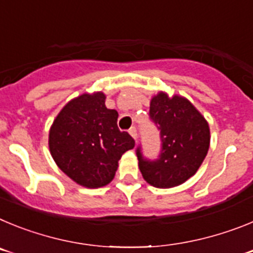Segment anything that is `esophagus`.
Listing matches in <instances>:
<instances>
[{
	"label": "esophagus",
	"mask_w": 253,
	"mask_h": 253,
	"mask_svg": "<svg viewBox=\"0 0 253 253\" xmlns=\"http://www.w3.org/2000/svg\"><path fill=\"white\" fill-rule=\"evenodd\" d=\"M129 134H130L131 137H133L134 140H137V129L134 128V126H133V128L129 129Z\"/></svg>",
	"instance_id": "34e87169"
}]
</instances>
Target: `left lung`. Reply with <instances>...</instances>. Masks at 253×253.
Wrapping results in <instances>:
<instances>
[{
	"label": "left lung",
	"instance_id": "left-lung-1",
	"mask_svg": "<svg viewBox=\"0 0 253 253\" xmlns=\"http://www.w3.org/2000/svg\"><path fill=\"white\" fill-rule=\"evenodd\" d=\"M149 115L161 130L162 151L157 161H148L137 149L143 178L158 189L184 184L195 175L209 151L207 119L186 97L165 91L151 99Z\"/></svg>",
	"mask_w": 253,
	"mask_h": 253
}]
</instances>
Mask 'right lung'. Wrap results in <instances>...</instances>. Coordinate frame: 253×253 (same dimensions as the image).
<instances>
[{"instance_id": "right-lung-1", "label": "right lung", "mask_w": 253, "mask_h": 253, "mask_svg": "<svg viewBox=\"0 0 253 253\" xmlns=\"http://www.w3.org/2000/svg\"><path fill=\"white\" fill-rule=\"evenodd\" d=\"M101 91L82 93L67 102L49 130V151L62 171L88 189L113 181L123 154L135 146L118 128V111L107 109Z\"/></svg>"}]
</instances>
